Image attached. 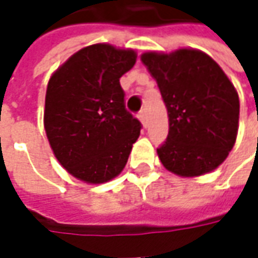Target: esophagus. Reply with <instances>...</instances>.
Instances as JSON below:
<instances>
[{
	"instance_id": "esophagus-1",
	"label": "esophagus",
	"mask_w": 258,
	"mask_h": 258,
	"mask_svg": "<svg viewBox=\"0 0 258 258\" xmlns=\"http://www.w3.org/2000/svg\"><path fill=\"white\" fill-rule=\"evenodd\" d=\"M138 117L141 119V122L144 126H146V113H145V110H141L139 113H138Z\"/></svg>"
}]
</instances>
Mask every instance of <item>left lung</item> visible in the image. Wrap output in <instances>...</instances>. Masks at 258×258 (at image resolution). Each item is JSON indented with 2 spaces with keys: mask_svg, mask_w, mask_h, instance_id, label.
<instances>
[{
  "mask_svg": "<svg viewBox=\"0 0 258 258\" xmlns=\"http://www.w3.org/2000/svg\"><path fill=\"white\" fill-rule=\"evenodd\" d=\"M142 61L158 83L169 117L166 141L156 149L162 165L181 176L211 172L237 138L240 102L233 83L198 50L145 53Z\"/></svg>",
  "mask_w": 258,
  "mask_h": 258,
  "instance_id": "obj_1",
  "label": "left lung"
}]
</instances>
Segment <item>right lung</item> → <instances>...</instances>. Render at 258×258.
Returning <instances> with one entry per match:
<instances>
[{"label": "right lung", "mask_w": 258, "mask_h": 258, "mask_svg": "<svg viewBox=\"0 0 258 258\" xmlns=\"http://www.w3.org/2000/svg\"><path fill=\"white\" fill-rule=\"evenodd\" d=\"M134 50L93 44L51 76L44 127L58 162L73 176L102 183L122 172L142 123L124 106L119 79L135 66Z\"/></svg>", "instance_id": "add662e5"}]
</instances>
